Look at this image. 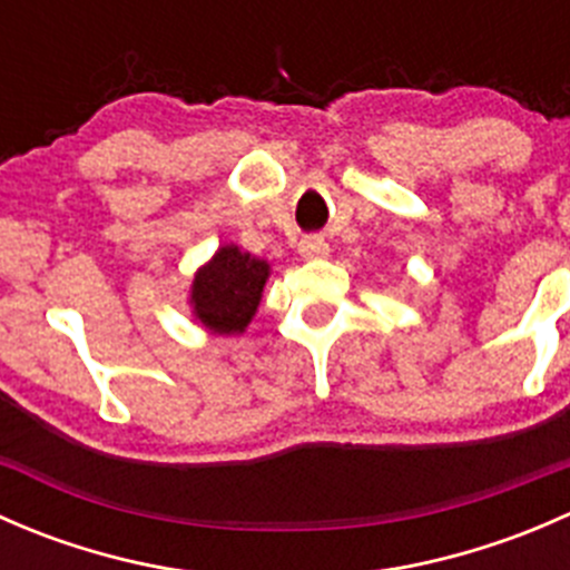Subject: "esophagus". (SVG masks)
Segmentation results:
<instances>
[{"label":"esophagus","instance_id":"34e87169","mask_svg":"<svg viewBox=\"0 0 570 570\" xmlns=\"http://www.w3.org/2000/svg\"><path fill=\"white\" fill-rule=\"evenodd\" d=\"M301 256L303 258H322L327 256V243L320 234H312V237L301 239Z\"/></svg>","mask_w":570,"mask_h":570}]
</instances>
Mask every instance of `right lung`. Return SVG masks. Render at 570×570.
Here are the masks:
<instances>
[{"label": "right lung", "instance_id": "obj_1", "mask_svg": "<svg viewBox=\"0 0 570 570\" xmlns=\"http://www.w3.org/2000/svg\"><path fill=\"white\" fill-rule=\"evenodd\" d=\"M269 264L228 245L193 281L195 317L217 333L245 331L256 314Z\"/></svg>", "mask_w": 570, "mask_h": 570}]
</instances>
